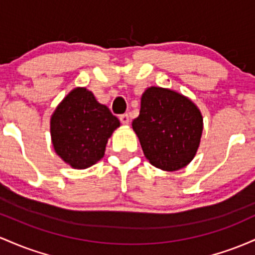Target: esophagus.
I'll use <instances>...</instances> for the list:
<instances>
[{"mask_svg":"<svg viewBox=\"0 0 255 255\" xmlns=\"http://www.w3.org/2000/svg\"><path fill=\"white\" fill-rule=\"evenodd\" d=\"M120 122H122V124L124 125H128V123H130V117H128V114H122V116L119 117Z\"/></svg>","mask_w":255,"mask_h":255,"instance_id":"esophagus-1","label":"esophagus"}]
</instances>
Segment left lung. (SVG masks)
<instances>
[{
	"label": "left lung",
	"instance_id": "8db88e82",
	"mask_svg": "<svg viewBox=\"0 0 255 255\" xmlns=\"http://www.w3.org/2000/svg\"><path fill=\"white\" fill-rule=\"evenodd\" d=\"M132 128L151 165L177 171L195 156L204 119L190 99L177 91L150 87L142 94L139 116L133 119Z\"/></svg>",
	"mask_w": 255,
	"mask_h": 255
}]
</instances>
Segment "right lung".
<instances>
[{
    "label": "right lung",
    "instance_id": "add662e5",
    "mask_svg": "<svg viewBox=\"0 0 255 255\" xmlns=\"http://www.w3.org/2000/svg\"><path fill=\"white\" fill-rule=\"evenodd\" d=\"M119 127L118 118L91 91L76 88L51 116V142L66 164L82 170L104 158L108 138Z\"/></svg>",
    "mask_w": 255,
    "mask_h": 255
}]
</instances>
